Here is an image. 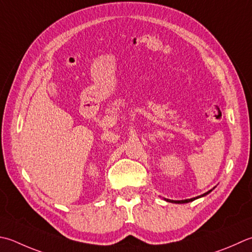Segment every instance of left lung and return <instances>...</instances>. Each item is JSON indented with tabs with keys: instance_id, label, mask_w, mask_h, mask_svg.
Wrapping results in <instances>:
<instances>
[{
	"instance_id": "8db88e82",
	"label": "left lung",
	"mask_w": 252,
	"mask_h": 252,
	"mask_svg": "<svg viewBox=\"0 0 252 252\" xmlns=\"http://www.w3.org/2000/svg\"><path fill=\"white\" fill-rule=\"evenodd\" d=\"M215 189V187L213 189H211V190H209L208 192H205V193H203L202 195H199V196H195V198H192V199H186V200H169V199H165V201H167V202H170V203H177V204H182V203H189V202H192V201H194V200H196V199H199V198H202V196H205V195H208L210 192H212Z\"/></svg>"
}]
</instances>
